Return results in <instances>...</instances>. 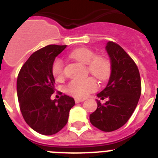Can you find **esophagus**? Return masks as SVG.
Segmentation results:
<instances>
[{
	"instance_id": "34e87169",
	"label": "esophagus",
	"mask_w": 158,
	"mask_h": 158,
	"mask_svg": "<svg viewBox=\"0 0 158 158\" xmlns=\"http://www.w3.org/2000/svg\"><path fill=\"white\" fill-rule=\"evenodd\" d=\"M74 101L76 103H79V102H82L84 101V99H82V98H75L74 99Z\"/></svg>"
}]
</instances>
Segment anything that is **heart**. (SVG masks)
Segmentation results:
<instances>
[{
	"mask_svg": "<svg viewBox=\"0 0 158 158\" xmlns=\"http://www.w3.org/2000/svg\"><path fill=\"white\" fill-rule=\"evenodd\" d=\"M73 59L84 64H87V73L104 82L109 79L111 73V63L102 56H97L94 51L89 48H79L74 50L70 54ZM52 73L54 79L60 81L64 79V71L63 62L56 58L52 64ZM98 88L96 79L93 77H88L84 79H72L64 88L65 92L77 98H84L89 94L94 93Z\"/></svg>",
	"mask_w": 158,
	"mask_h": 158,
	"instance_id": "obj_1",
	"label": "heart"
}]
</instances>
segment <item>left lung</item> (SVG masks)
<instances>
[{"instance_id":"left-lung-1","label":"left lung","mask_w":158,"mask_h":158,"mask_svg":"<svg viewBox=\"0 0 158 158\" xmlns=\"http://www.w3.org/2000/svg\"><path fill=\"white\" fill-rule=\"evenodd\" d=\"M111 61L110 79L98 94V108L89 116L90 122L102 131L111 132L127 122L137 106L141 95V79L137 64L120 45L108 42L106 47Z\"/></svg>"}]
</instances>
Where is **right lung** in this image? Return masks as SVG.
<instances>
[{"label":"right lung","mask_w":158,"mask_h":158,"mask_svg":"<svg viewBox=\"0 0 158 158\" xmlns=\"http://www.w3.org/2000/svg\"><path fill=\"white\" fill-rule=\"evenodd\" d=\"M66 45H48L31 55L21 67L17 78V95L25 122L41 135H52L62 130L68 122L74 98L61 95L51 100L55 79L52 64Z\"/></svg>","instance_id":"obj_1"}]
</instances>
